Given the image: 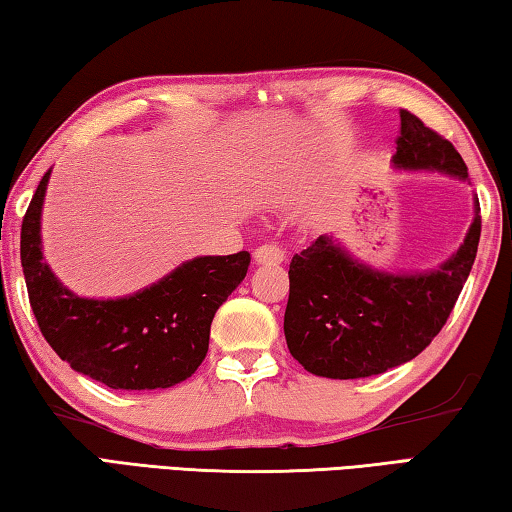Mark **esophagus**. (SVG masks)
<instances>
[{
  "mask_svg": "<svg viewBox=\"0 0 512 512\" xmlns=\"http://www.w3.org/2000/svg\"><path fill=\"white\" fill-rule=\"evenodd\" d=\"M255 262L257 264H282L284 262V250L275 244H264L255 250Z\"/></svg>",
  "mask_w": 512,
  "mask_h": 512,
  "instance_id": "obj_1",
  "label": "esophagus"
}]
</instances>
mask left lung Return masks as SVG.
<instances>
[{
    "instance_id": "obj_1",
    "label": "left lung",
    "mask_w": 512,
    "mask_h": 512,
    "mask_svg": "<svg viewBox=\"0 0 512 512\" xmlns=\"http://www.w3.org/2000/svg\"><path fill=\"white\" fill-rule=\"evenodd\" d=\"M393 167L438 171L467 183V167L452 142L409 110L400 112ZM479 198L456 253L431 271L388 273L363 264L339 239L320 235L289 266L284 336L291 357L329 379L381 375L427 348L458 300L481 237Z\"/></svg>"
}]
</instances>
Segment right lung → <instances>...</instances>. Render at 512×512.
I'll return each mask as SVG.
<instances>
[{"label": "right lung", "instance_id": "add662e5", "mask_svg": "<svg viewBox=\"0 0 512 512\" xmlns=\"http://www.w3.org/2000/svg\"><path fill=\"white\" fill-rule=\"evenodd\" d=\"M51 169L22 221L20 257L40 332L76 372L115 391H153L192 377L210 348L212 318L250 266V253L194 257L124 298L69 291L42 257L40 219Z\"/></svg>", "mask_w": 512, "mask_h": 512}]
</instances>
